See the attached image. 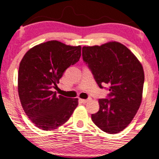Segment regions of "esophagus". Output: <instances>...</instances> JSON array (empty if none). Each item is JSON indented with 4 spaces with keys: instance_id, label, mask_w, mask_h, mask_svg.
Wrapping results in <instances>:
<instances>
[{
    "instance_id": "esophagus-1",
    "label": "esophagus",
    "mask_w": 159,
    "mask_h": 159,
    "mask_svg": "<svg viewBox=\"0 0 159 159\" xmlns=\"http://www.w3.org/2000/svg\"><path fill=\"white\" fill-rule=\"evenodd\" d=\"M91 100V99L90 98H88L87 99H80V101H81V102H83V103H88L89 101Z\"/></svg>"
}]
</instances>
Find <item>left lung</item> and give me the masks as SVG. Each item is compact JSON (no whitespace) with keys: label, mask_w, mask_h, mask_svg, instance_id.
<instances>
[{"label":"left lung","mask_w":159,"mask_h":159,"mask_svg":"<svg viewBox=\"0 0 159 159\" xmlns=\"http://www.w3.org/2000/svg\"><path fill=\"white\" fill-rule=\"evenodd\" d=\"M83 60L100 88L109 84L107 98L99 99V109L92 121L102 131L123 130L137 114L144 84L143 66L134 54L121 43L83 47Z\"/></svg>","instance_id":"left-lung-1"}]
</instances>
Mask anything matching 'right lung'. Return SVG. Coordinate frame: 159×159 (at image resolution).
Listing matches in <instances>:
<instances>
[{
  "label": "right lung",
  "instance_id": "add662e5",
  "mask_svg": "<svg viewBox=\"0 0 159 159\" xmlns=\"http://www.w3.org/2000/svg\"><path fill=\"white\" fill-rule=\"evenodd\" d=\"M81 47L50 41L34 46L20 62L18 92L23 110L38 128L55 130L69 119L78 99L57 96L52 89L81 57Z\"/></svg>",
  "mask_w": 159,
  "mask_h": 159
}]
</instances>
